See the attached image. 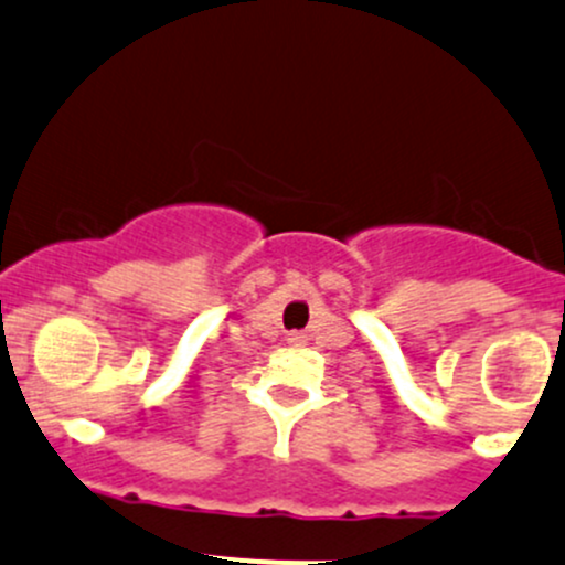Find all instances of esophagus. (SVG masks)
<instances>
[{
    "label": "esophagus",
    "mask_w": 565,
    "mask_h": 565,
    "mask_svg": "<svg viewBox=\"0 0 565 565\" xmlns=\"http://www.w3.org/2000/svg\"><path fill=\"white\" fill-rule=\"evenodd\" d=\"M289 341H292V343H302V335H300V332H295V335L289 338Z\"/></svg>",
    "instance_id": "obj_1"
}]
</instances>
